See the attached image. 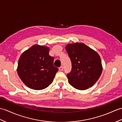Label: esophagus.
<instances>
[{
    "instance_id": "obj_1",
    "label": "esophagus",
    "mask_w": 122,
    "mask_h": 122,
    "mask_svg": "<svg viewBox=\"0 0 122 122\" xmlns=\"http://www.w3.org/2000/svg\"><path fill=\"white\" fill-rule=\"evenodd\" d=\"M59 70L61 71H62L63 70V67L62 66H60V67L59 68Z\"/></svg>"
}]
</instances>
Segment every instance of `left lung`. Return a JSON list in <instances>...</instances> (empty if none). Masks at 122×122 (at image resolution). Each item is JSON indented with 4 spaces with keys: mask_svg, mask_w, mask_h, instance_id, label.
<instances>
[{
    "mask_svg": "<svg viewBox=\"0 0 122 122\" xmlns=\"http://www.w3.org/2000/svg\"><path fill=\"white\" fill-rule=\"evenodd\" d=\"M66 49L72 63L71 71L67 74L69 84L81 90L92 87L102 72L100 56L81 42L68 44Z\"/></svg>",
    "mask_w": 122,
    "mask_h": 122,
    "instance_id": "1",
    "label": "left lung"
}]
</instances>
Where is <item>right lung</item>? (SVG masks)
I'll list each match as a JSON object with an SVG mask.
<instances>
[{"label": "right lung", "mask_w": 122, "mask_h": 122, "mask_svg": "<svg viewBox=\"0 0 122 122\" xmlns=\"http://www.w3.org/2000/svg\"><path fill=\"white\" fill-rule=\"evenodd\" d=\"M49 47L34 45L22 53L18 61V74L23 83L35 90L46 88L52 83L59 69L53 66Z\"/></svg>", "instance_id": "add662e5"}]
</instances>
